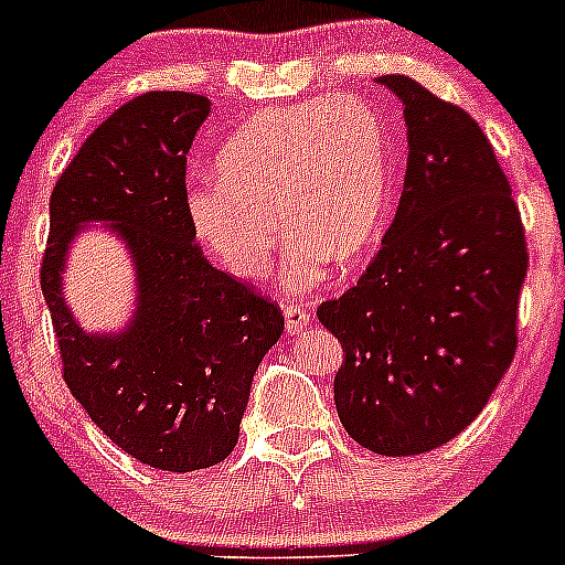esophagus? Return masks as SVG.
<instances>
[{"label":"esophagus","mask_w":565,"mask_h":565,"mask_svg":"<svg viewBox=\"0 0 565 565\" xmlns=\"http://www.w3.org/2000/svg\"><path fill=\"white\" fill-rule=\"evenodd\" d=\"M306 322H309V311L300 303H284V328H287L289 335L303 333Z\"/></svg>","instance_id":"esophagus-1"}]
</instances>
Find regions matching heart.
<instances>
[{
  "instance_id": "1",
  "label": "heart",
  "mask_w": 565,
  "mask_h": 565,
  "mask_svg": "<svg viewBox=\"0 0 565 565\" xmlns=\"http://www.w3.org/2000/svg\"><path fill=\"white\" fill-rule=\"evenodd\" d=\"M215 167L218 177L188 188L185 213L199 243L241 278L265 276L281 226L292 292L322 284L330 262H361L383 232L388 136L377 111L355 98L254 114L226 139Z\"/></svg>"
}]
</instances>
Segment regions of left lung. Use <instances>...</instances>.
Instances as JSON below:
<instances>
[{
    "instance_id": "8db88e82",
    "label": "left lung",
    "mask_w": 565,
    "mask_h": 565,
    "mask_svg": "<svg viewBox=\"0 0 565 565\" xmlns=\"http://www.w3.org/2000/svg\"><path fill=\"white\" fill-rule=\"evenodd\" d=\"M377 84L404 106V191L366 273L317 317L344 350V429L369 451L413 457L470 426L514 361L527 243L476 119L409 76Z\"/></svg>"
}]
</instances>
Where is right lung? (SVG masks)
I'll list each match as a JSON object with an SVG mask.
<instances>
[{"instance_id":"right-lung-1","label":"right lung","mask_w":565,"mask_h":565,"mask_svg":"<svg viewBox=\"0 0 565 565\" xmlns=\"http://www.w3.org/2000/svg\"><path fill=\"white\" fill-rule=\"evenodd\" d=\"M207 114L204 95L145 93L100 122L51 191L40 265L67 388L108 440L169 472L230 457L284 330L278 303L210 265L188 221V150ZM89 220H108L135 254L140 300L122 334H84L61 298L66 246Z\"/></svg>"}]
</instances>
